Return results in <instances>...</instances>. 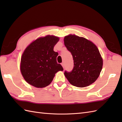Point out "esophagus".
I'll return each mask as SVG.
<instances>
[{
	"instance_id": "34e87169",
	"label": "esophagus",
	"mask_w": 122,
	"mask_h": 122,
	"mask_svg": "<svg viewBox=\"0 0 122 122\" xmlns=\"http://www.w3.org/2000/svg\"><path fill=\"white\" fill-rule=\"evenodd\" d=\"M61 65H62V66L63 69H64V63H61Z\"/></svg>"
}]
</instances>
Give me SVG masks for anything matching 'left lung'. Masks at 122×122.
I'll return each mask as SVG.
<instances>
[{"label":"left lung","mask_w":122,"mask_h":122,"mask_svg":"<svg viewBox=\"0 0 122 122\" xmlns=\"http://www.w3.org/2000/svg\"><path fill=\"white\" fill-rule=\"evenodd\" d=\"M64 45L73 56L74 66L64 76L75 86L83 87L94 82L99 76L103 60L97 46L83 37L70 35L64 39Z\"/></svg>","instance_id":"8db88e82"}]
</instances>
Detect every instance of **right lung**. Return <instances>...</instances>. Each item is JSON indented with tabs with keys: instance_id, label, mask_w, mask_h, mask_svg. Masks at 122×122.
Instances as JSON below:
<instances>
[{
	"instance_id": "1",
	"label": "right lung",
	"mask_w": 122,
	"mask_h": 122,
	"mask_svg": "<svg viewBox=\"0 0 122 122\" xmlns=\"http://www.w3.org/2000/svg\"><path fill=\"white\" fill-rule=\"evenodd\" d=\"M59 40L58 37L48 35L37 39L25 49L20 70L28 83L36 87H45L51 83L57 72L63 70L56 62L58 53L53 51Z\"/></svg>"
}]
</instances>
